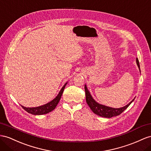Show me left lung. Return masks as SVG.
<instances>
[{
    "label": "left lung",
    "instance_id": "1",
    "mask_svg": "<svg viewBox=\"0 0 151 151\" xmlns=\"http://www.w3.org/2000/svg\"><path fill=\"white\" fill-rule=\"evenodd\" d=\"M137 64L138 66L140 69V64H139L138 59L137 58ZM85 91H86V102L88 106L90 107L91 110L93 111V112L98 115L101 116L103 117H106V118H111L112 117H115V116H117L122 114L124 111L127 107H128L130 104L132 103L134 99H133L128 105L126 106H124L122 108H120V109H113V108L108 107L105 105H100V104L96 103L94 99L92 98L91 95L90 94L89 92H88L86 86H85Z\"/></svg>",
    "mask_w": 151,
    "mask_h": 151
}]
</instances>
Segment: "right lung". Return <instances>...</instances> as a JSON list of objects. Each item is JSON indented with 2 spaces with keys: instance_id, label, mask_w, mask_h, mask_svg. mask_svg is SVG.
Here are the masks:
<instances>
[{
  "instance_id": "1",
  "label": "right lung",
  "mask_w": 151,
  "mask_h": 151,
  "mask_svg": "<svg viewBox=\"0 0 151 151\" xmlns=\"http://www.w3.org/2000/svg\"><path fill=\"white\" fill-rule=\"evenodd\" d=\"M66 83H65L63 86V87L61 88L60 91L59 92V93L57 95V97L54 99H53L52 101L49 102L48 103L45 104V105H44L38 106V107L26 108V107L23 106H22V107L26 111H27L28 113L33 114V115H42V114H48V113L50 112V111H52V110H53L55 109V107L57 106L58 103L59 102L60 98L62 96V94H63V91H64V89Z\"/></svg>"
}]
</instances>
